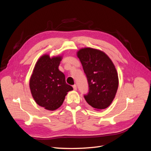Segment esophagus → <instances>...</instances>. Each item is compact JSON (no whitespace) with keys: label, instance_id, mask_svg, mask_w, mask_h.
I'll use <instances>...</instances> for the list:
<instances>
[{"label":"esophagus","instance_id":"34e87169","mask_svg":"<svg viewBox=\"0 0 151 151\" xmlns=\"http://www.w3.org/2000/svg\"><path fill=\"white\" fill-rule=\"evenodd\" d=\"M73 90H77V87H76V85L75 84L73 86Z\"/></svg>","mask_w":151,"mask_h":151}]
</instances>
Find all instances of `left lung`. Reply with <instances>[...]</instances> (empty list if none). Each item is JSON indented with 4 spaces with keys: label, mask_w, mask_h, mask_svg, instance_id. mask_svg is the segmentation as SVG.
Listing matches in <instances>:
<instances>
[{
    "label": "left lung",
    "mask_w": 151,
    "mask_h": 151,
    "mask_svg": "<svg viewBox=\"0 0 151 151\" xmlns=\"http://www.w3.org/2000/svg\"><path fill=\"white\" fill-rule=\"evenodd\" d=\"M76 55L88 83L89 91L84 96L86 102L98 111L106 108L113 101L119 86L114 64L104 52L91 47L80 49Z\"/></svg>",
    "instance_id": "8db88e82"
}]
</instances>
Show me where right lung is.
Here are the masks:
<instances>
[{
    "label": "right lung",
    "mask_w": 151,
    "mask_h": 151,
    "mask_svg": "<svg viewBox=\"0 0 151 151\" xmlns=\"http://www.w3.org/2000/svg\"><path fill=\"white\" fill-rule=\"evenodd\" d=\"M62 55L50 57L44 54L37 60L29 79L32 96L39 106L49 111L60 108L67 93L73 90L65 83V75L58 67Z\"/></svg>",
    "instance_id": "obj_1"
}]
</instances>
